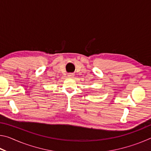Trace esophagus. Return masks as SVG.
<instances>
[{
  "mask_svg": "<svg viewBox=\"0 0 151 151\" xmlns=\"http://www.w3.org/2000/svg\"><path fill=\"white\" fill-rule=\"evenodd\" d=\"M74 76V74L73 73H68V77L69 78H72Z\"/></svg>",
  "mask_w": 151,
  "mask_h": 151,
  "instance_id": "esophagus-1",
  "label": "esophagus"
}]
</instances>
